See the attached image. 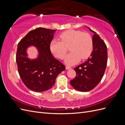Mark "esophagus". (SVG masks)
I'll use <instances>...</instances> for the list:
<instances>
[{
  "label": "esophagus",
  "mask_w": 125,
  "mask_h": 125,
  "mask_svg": "<svg viewBox=\"0 0 125 125\" xmlns=\"http://www.w3.org/2000/svg\"><path fill=\"white\" fill-rule=\"evenodd\" d=\"M66 69L67 70H68V69H71V68L70 67L68 66H66Z\"/></svg>",
  "instance_id": "obj_1"
}]
</instances>
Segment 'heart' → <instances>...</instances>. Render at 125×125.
Returning <instances> with one entry per match:
<instances>
[{"mask_svg":"<svg viewBox=\"0 0 125 125\" xmlns=\"http://www.w3.org/2000/svg\"><path fill=\"white\" fill-rule=\"evenodd\" d=\"M62 41L52 40L50 45L52 53L59 59L65 56L70 47L71 52L66 57L65 62L69 65H73L80 59H86L91 55L93 49L92 37L86 33L79 30H68L59 35Z\"/></svg>","mask_w":125,"mask_h":125,"instance_id":"obj_1","label":"heart"}]
</instances>
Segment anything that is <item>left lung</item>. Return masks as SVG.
<instances>
[{
  "label": "left lung",
  "instance_id": "left-lung-1",
  "mask_svg": "<svg viewBox=\"0 0 125 125\" xmlns=\"http://www.w3.org/2000/svg\"><path fill=\"white\" fill-rule=\"evenodd\" d=\"M89 29L94 33L93 51L88 60L74 68L77 75L70 82L74 89L81 92L89 91L99 83L107 62L106 45L95 32Z\"/></svg>",
  "mask_w": 125,
  "mask_h": 125
}]
</instances>
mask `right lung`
<instances>
[{
  "label": "right lung",
  "mask_w": 125,
  "mask_h": 125,
  "mask_svg": "<svg viewBox=\"0 0 125 125\" xmlns=\"http://www.w3.org/2000/svg\"><path fill=\"white\" fill-rule=\"evenodd\" d=\"M55 30L38 28L30 31L18 44L16 62L22 82L29 89L43 92L51 89L57 75L65 66L52 55L50 45ZM36 47L39 52L36 59L27 57L26 50Z\"/></svg>",
  "instance_id": "add662e5"
}]
</instances>
